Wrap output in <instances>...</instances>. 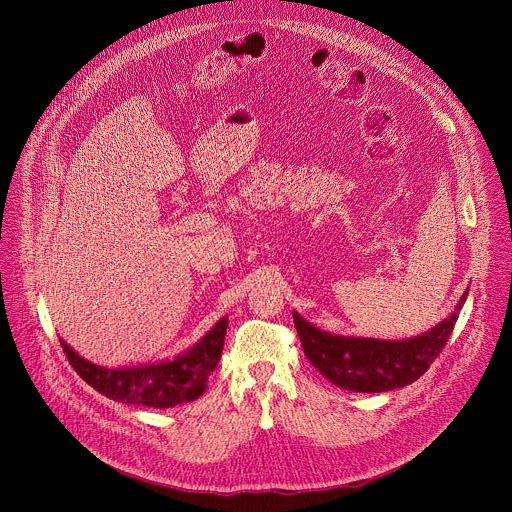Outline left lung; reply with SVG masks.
I'll use <instances>...</instances> for the list:
<instances>
[{
	"mask_svg": "<svg viewBox=\"0 0 512 512\" xmlns=\"http://www.w3.org/2000/svg\"><path fill=\"white\" fill-rule=\"evenodd\" d=\"M468 289L456 310L435 328L405 340L342 336L316 328L294 312L304 352L314 367L336 387L356 393H385L417 381L446 346Z\"/></svg>",
	"mask_w": 512,
	"mask_h": 512,
	"instance_id": "8db88e82",
	"label": "left lung"
}]
</instances>
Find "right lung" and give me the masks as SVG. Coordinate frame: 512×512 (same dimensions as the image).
Segmentation results:
<instances>
[{"instance_id":"right-lung-1","label":"right lung","mask_w":512,"mask_h":512,"mask_svg":"<svg viewBox=\"0 0 512 512\" xmlns=\"http://www.w3.org/2000/svg\"><path fill=\"white\" fill-rule=\"evenodd\" d=\"M227 326L229 318H221L196 344L170 360L121 369L101 367L72 350L64 340L60 344L79 377L101 395L127 405L168 409L190 403L206 391L208 375L223 354Z\"/></svg>"}]
</instances>
